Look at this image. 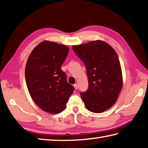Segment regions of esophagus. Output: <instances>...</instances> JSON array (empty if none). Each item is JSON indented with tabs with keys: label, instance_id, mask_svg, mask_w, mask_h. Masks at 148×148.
I'll list each match as a JSON object with an SVG mask.
<instances>
[{
	"label": "esophagus",
	"instance_id": "34e87169",
	"mask_svg": "<svg viewBox=\"0 0 148 148\" xmlns=\"http://www.w3.org/2000/svg\"><path fill=\"white\" fill-rule=\"evenodd\" d=\"M74 89H76V90H77V89H78V85H77V84H74Z\"/></svg>",
	"mask_w": 148,
	"mask_h": 148
}]
</instances>
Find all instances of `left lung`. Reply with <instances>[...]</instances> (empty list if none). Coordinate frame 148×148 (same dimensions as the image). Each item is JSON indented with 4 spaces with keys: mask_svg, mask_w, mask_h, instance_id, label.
<instances>
[{
    "mask_svg": "<svg viewBox=\"0 0 148 148\" xmlns=\"http://www.w3.org/2000/svg\"><path fill=\"white\" fill-rule=\"evenodd\" d=\"M72 49L86 68L88 89L80 92L86 108L93 113H102L116 102L123 86L119 57L106 42L95 40Z\"/></svg>",
    "mask_w": 148,
    "mask_h": 148,
    "instance_id": "8db88e82",
    "label": "left lung"
}]
</instances>
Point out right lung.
I'll return each mask as SVG.
<instances>
[{
	"label": "right lung",
	"instance_id": "obj_1",
	"mask_svg": "<svg viewBox=\"0 0 148 148\" xmlns=\"http://www.w3.org/2000/svg\"><path fill=\"white\" fill-rule=\"evenodd\" d=\"M69 51L66 46L44 41L32 50L27 61L25 80L30 95L48 113L61 112L74 90L61 70Z\"/></svg>",
	"mask_w": 148,
	"mask_h": 148
}]
</instances>
